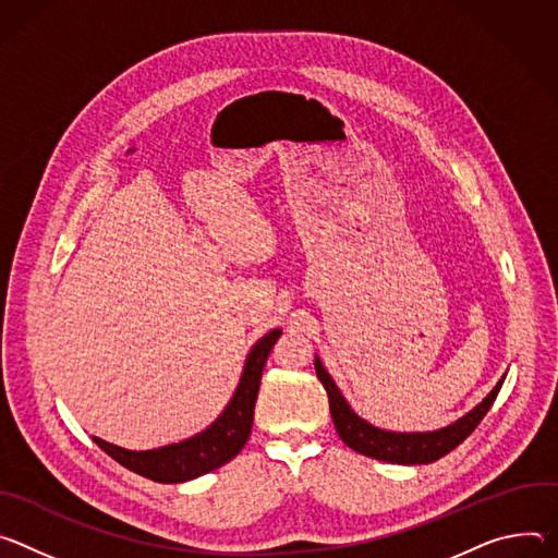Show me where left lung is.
I'll use <instances>...</instances> for the list:
<instances>
[{"label":"left lung","instance_id":"8db88e82","mask_svg":"<svg viewBox=\"0 0 558 558\" xmlns=\"http://www.w3.org/2000/svg\"><path fill=\"white\" fill-rule=\"evenodd\" d=\"M315 369H317L319 381L328 392L330 414L341 441L359 454L386 461V463H401V465L432 463L452 452L459 444H463L472 435L474 427L483 421L487 410L492 408L506 379L501 377V381L494 386V390L474 410H470L465 416L450 423L448 427L432 429V432H390V429L375 427L373 423H367L365 418L354 414V410L348 405V401L339 392L332 377L326 373L319 356L315 359Z\"/></svg>","mask_w":558,"mask_h":558}]
</instances>
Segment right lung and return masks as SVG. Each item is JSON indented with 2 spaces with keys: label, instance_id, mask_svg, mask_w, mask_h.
I'll return each mask as SVG.
<instances>
[{
  "label": "right lung",
  "instance_id": "obj_1",
  "mask_svg": "<svg viewBox=\"0 0 558 558\" xmlns=\"http://www.w3.org/2000/svg\"><path fill=\"white\" fill-rule=\"evenodd\" d=\"M279 337L281 330L277 328L253 345L230 403L219 414V418L210 427L199 432V435L144 452L106 444L99 437H93V441L123 468L159 483H183L221 468L241 452L247 437H251L262 373Z\"/></svg>",
  "mask_w": 558,
  "mask_h": 558
}]
</instances>
